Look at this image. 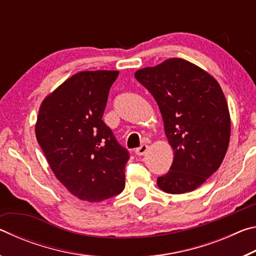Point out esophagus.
Here are the masks:
<instances>
[{
    "instance_id": "esophagus-1",
    "label": "esophagus",
    "mask_w": 256,
    "mask_h": 256,
    "mask_svg": "<svg viewBox=\"0 0 256 256\" xmlns=\"http://www.w3.org/2000/svg\"><path fill=\"white\" fill-rule=\"evenodd\" d=\"M148 150H149V146H146V144H142L140 148H138L136 150V154H138V156H144L146 152H148Z\"/></svg>"
}]
</instances>
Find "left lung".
Listing matches in <instances>:
<instances>
[{
	"mask_svg": "<svg viewBox=\"0 0 256 256\" xmlns=\"http://www.w3.org/2000/svg\"><path fill=\"white\" fill-rule=\"evenodd\" d=\"M157 102L174 151L170 170L158 177L166 193L196 190L218 170L230 140V114L219 82L183 58H168L134 73Z\"/></svg>",
	"mask_w": 256,
	"mask_h": 256,
	"instance_id": "obj_1",
	"label": "left lung"
}]
</instances>
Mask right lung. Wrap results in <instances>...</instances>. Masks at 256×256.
Listing matches in <instances>:
<instances>
[{"label":"right lung","instance_id":"obj_1","mask_svg":"<svg viewBox=\"0 0 256 256\" xmlns=\"http://www.w3.org/2000/svg\"><path fill=\"white\" fill-rule=\"evenodd\" d=\"M118 71H82L47 94L34 133L52 172L81 201L100 202L125 186L128 154L104 123Z\"/></svg>","mask_w":256,"mask_h":256}]
</instances>
